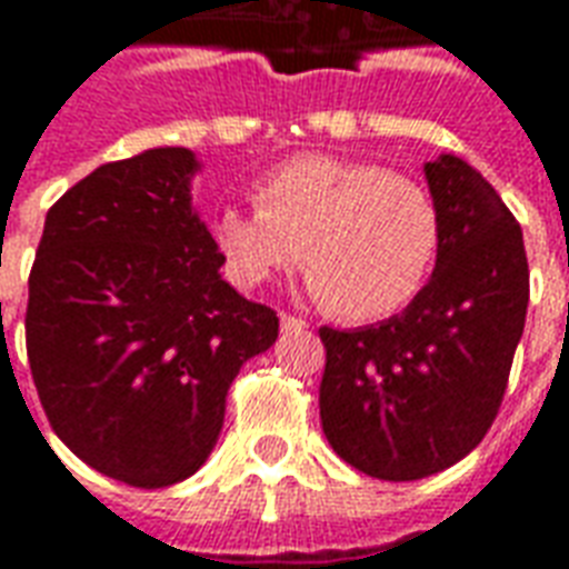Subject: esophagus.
<instances>
[{
    "label": "esophagus",
    "mask_w": 569,
    "mask_h": 569,
    "mask_svg": "<svg viewBox=\"0 0 569 569\" xmlns=\"http://www.w3.org/2000/svg\"><path fill=\"white\" fill-rule=\"evenodd\" d=\"M280 329L283 332H292V329H308V320H301V317H292V313H280Z\"/></svg>",
    "instance_id": "esophagus-1"
}]
</instances>
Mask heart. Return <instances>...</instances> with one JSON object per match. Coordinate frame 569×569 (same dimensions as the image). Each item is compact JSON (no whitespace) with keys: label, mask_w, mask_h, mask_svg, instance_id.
I'll use <instances>...</instances> for the list:
<instances>
[{"label":"heart","mask_w":569,"mask_h":569,"mask_svg":"<svg viewBox=\"0 0 569 569\" xmlns=\"http://www.w3.org/2000/svg\"><path fill=\"white\" fill-rule=\"evenodd\" d=\"M259 210L224 207L212 243L240 289L268 283L305 256L310 292L341 320L408 308L436 268L441 216L427 188L378 163L298 154L256 182Z\"/></svg>","instance_id":"heart-1"}]
</instances>
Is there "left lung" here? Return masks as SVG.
I'll return each instance as SVG.
<instances>
[{
	"label": "left lung",
	"mask_w": 569,
	"mask_h": 569,
	"mask_svg": "<svg viewBox=\"0 0 569 569\" xmlns=\"http://www.w3.org/2000/svg\"><path fill=\"white\" fill-rule=\"evenodd\" d=\"M423 173L441 216L429 283L378 326L320 329L322 432L341 460L383 481L436 476L485 439L530 298L521 224L488 179L457 154Z\"/></svg>",
	"instance_id": "left-lung-1"
}]
</instances>
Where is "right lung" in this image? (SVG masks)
<instances>
[{
  "label": "right lung",
  "instance_id": "right-lung-1",
  "mask_svg": "<svg viewBox=\"0 0 569 569\" xmlns=\"http://www.w3.org/2000/svg\"><path fill=\"white\" fill-rule=\"evenodd\" d=\"M198 170L179 146L97 167L48 210L30 271L27 357L51 429L133 488L198 472L237 371L280 332L222 280Z\"/></svg>",
  "mask_w": 569,
  "mask_h": 569
}]
</instances>
